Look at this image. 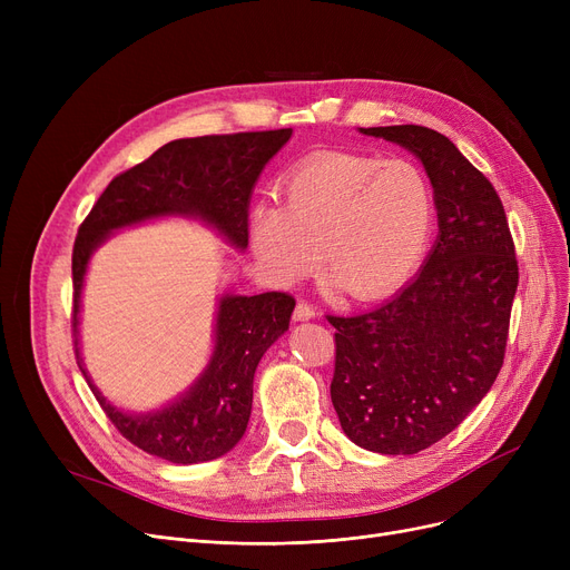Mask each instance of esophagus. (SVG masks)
Returning <instances> with one entry per match:
<instances>
[{
  "mask_svg": "<svg viewBox=\"0 0 570 570\" xmlns=\"http://www.w3.org/2000/svg\"><path fill=\"white\" fill-rule=\"evenodd\" d=\"M316 316V309L312 307V305H307V303H297L295 305V312H293V318L295 321H309V318H314Z\"/></svg>",
  "mask_w": 570,
  "mask_h": 570,
  "instance_id": "1",
  "label": "esophagus"
}]
</instances>
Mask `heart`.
<instances>
[{"label":"heart","instance_id":"1","mask_svg":"<svg viewBox=\"0 0 570 570\" xmlns=\"http://www.w3.org/2000/svg\"><path fill=\"white\" fill-rule=\"evenodd\" d=\"M286 205L261 200L249 217L252 249L282 286L321 263L353 297H376L423 258L434 222L425 173L411 161L321 155L288 173Z\"/></svg>","mask_w":570,"mask_h":570}]
</instances>
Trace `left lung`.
<instances>
[{"instance_id": "left-lung-1", "label": "left lung", "mask_w": 570, "mask_h": 570, "mask_svg": "<svg viewBox=\"0 0 570 570\" xmlns=\"http://www.w3.org/2000/svg\"><path fill=\"white\" fill-rule=\"evenodd\" d=\"M423 164L439 235L421 273L391 301L327 316L337 333L331 397L344 434L365 451L415 455L481 404L503 365L518 261L490 179L443 134L370 127Z\"/></svg>"}]
</instances>
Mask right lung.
<instances>
[{"instance_id":"obj_1","label":"right lung","mask_w":570,"mask_h":570,"mask_svg":"<svg viewBox=\"0 0 570 570\" xmlns=\"http://www.w3.org/2000/svg\"><path fill=\"white\" fill-rule=\"evenodd\" d=\"M293 129L170 140L142 164L117 175L73 245V344L76 361L110 423L140 451L173 464H198L226 455L243 439L254 400V374L263 353L286 331L295 301L286 293H222L215 346L200 376L153 411L115 406L87 376L78 325L82 286L92 254L112 233L145 222L185 217L217 230L233 249L249 245V200L265 164Z\"/></svg>"}]
</instances>
